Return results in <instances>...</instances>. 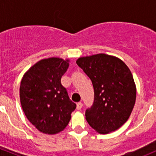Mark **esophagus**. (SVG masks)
I'll list each match as a JSON object with an SVG mask.
<instances>
[{
	"label": "esophagus",
	"instance_id": "esophagus-1",
	"mask_svg": "<svg viewBox=\"0 0 156 156\" xmlns=\"http://www.w3.org/2000/svg\"><path fill=\"white\" fill-rule=\"evenodd\" d=\"M82 106H83L82 103H81V102H79V103H77V106H76L77 109H78V110L81 109V108H82Z\"/></svg>",
	"mask_w": 156,
	"mask_h": 156
}]
</instances>
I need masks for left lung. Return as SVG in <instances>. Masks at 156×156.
<instances>
[{
	"mask_svg": "<svg viewBox=\"0 0 156 156\" xmlns=\"http://www.w3.org/2000/svg\"><path fill=\"white\" fill-rule=\"evenodd\" d=\"M76 63L94 86V104L86 110V120L100 133L115 131L127 122L136 101L131 72L122 59L105 53L80 57Z\"/></svg>",
	"mask_w": 156,
	"mask_h": 156,
	"instance_id": "obj_1",
	"label": "left lung"
}]
</instances>
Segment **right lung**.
Instances as JSON below:
<instances>
[{"label":"right lung","mask_w":156,"mask_h":156,"mask_svg":"<svg viewBox=\"0 0 156 156\" xmlns=\"http://www.w3.org/2000/svg\"><path fill=\"white\" fill-rule=\"evenodd\" d=\"M69 62L59 57L41 59L24 74L20 83V103L26 118L46 134L63 130L76 108L61 84Z\"/></svg>","instance_id":"1"}]
</instances>
